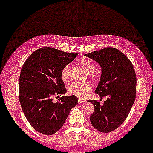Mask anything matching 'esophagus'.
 <instances>
[{"instance_id": "34e87169", "label": "esophagus", "mask_w": 153, "mask_h": 153, "mask_svg": "<svg viewBox=\"0 0 153 153\" xmlns=\"http://www.w3.org/2000/svg\"><path fill=\"white\" fill-rule=\"evenodd\" d=\"M85 102V100L82 99H78V102H79V104H82V103H84Z\"/></svg>"}]
</instances>
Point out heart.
<instances>
[{
  "label": "heart",
  "mask_w": 153,
  "mask_h": 153,
  "mask_svg": "<svg viewBox=\"0 0 153 153\" xmlns=\"http://www.w3.org/2000/svg\"><path fill=\"white\" fill-rule=\"evenodd\" d=\"M79 63L87 74H93L95 70V64L89 59H83L81 60ZM69 65H66L61 71V78L64 82L69 80ZM68 89L70 95L83 98L92 90V86L88 83L73 82L68 85Z\"/></svg>",
  "instance_id": "1"
}]
</instances>
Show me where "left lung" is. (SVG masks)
Returning a JSON list of instances; mask_svg holds the SVG:
<instances>
[{"label":"left lung","mask_w":153,"mask_h":153,"mask_svg":"<svg viewBox=\"0 0 153 153\" xmlns=\"http://www.w3.org/2000/svg\"><path fill=\"white\" fill-rule=\"evenodd\" d=\"M85 56L101 67V77L95 93L107 97L102 106L95 99L88 100L95 107L90 116L91 123L100 132L112 131L125 121L135 102L137 78L134 66L124 54L112 47Z\"/></svg>","instance_id":"8db88e82"}]
</instances>
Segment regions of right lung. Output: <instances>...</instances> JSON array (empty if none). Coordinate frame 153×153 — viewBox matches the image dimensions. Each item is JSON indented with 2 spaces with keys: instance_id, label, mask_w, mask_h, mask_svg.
<instances>
[{
  "instance_id": "1",
  "label": "right lung",
  "mask_w": 153,
  "mask_h": 153,
  "mask_svg": "<svg viewBox=\"0 0 153 153\" xmlns=\"http://www.w3.org/2000/svg\"><path fill=\"white\" fill-rule=\"evenodd\" d=\"M77 55L43 47L34 51L23 65L19 78V102L27 121L41 134L57 132L71 109L78 104L75 95L62 96L59 102L53 101V97L66 92L61 71Z\"/></svg>"
}]
</instances>
